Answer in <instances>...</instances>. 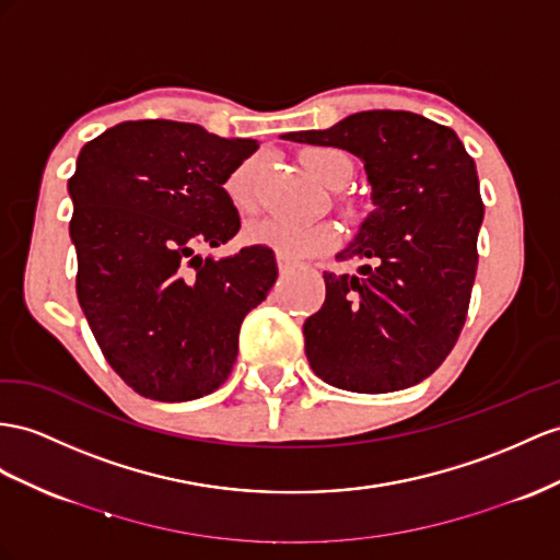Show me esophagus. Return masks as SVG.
Here are the masks:
<instances>
[{
	"mask_svg": "<svg viewBox=\"0 0 560 560\" xmlns=\"http://www.w3.org/2000/svg\"><path fill=\"white\" fill-rule=\"evenodd\" d=\"M277 265H279V275H281V277H289V275H291V271H293V265H289V262H285V260H283V257H279V260H277Z\"/></svg>",
	"mask_w": 560,
	"mask_h": 560,
	"instance_id": "esophagus-1",
	"label": "esophagus"
}]
</instances>
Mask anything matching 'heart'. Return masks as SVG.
Instances as JSON below:
<instances>
[{"instance_id": "1", "label": "heart", "mask_w": 560, "mask_h": 560, "mask_svg": "<svg viewBox=\"0 0 560 560\" xmlns=\"http://www.w3.org/2000/svg\"><path fill=\"white\" fill-rule=\"evenodd\" d=\"M310 175L322 182L326 189H342L352 177V161L346 151L334 147L310 149L303 155ZM257 161L238 165L226 179V194L238 210H253L257 203L255 194ZM246 241L253 246L271 248L285 262H303L307 257L331 250L338 243V232L328 222H291L281 218H265L246 226Z\"/></svg>"}]
</instances>
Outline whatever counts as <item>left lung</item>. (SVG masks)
I'll list each match as a JSON object with an SVG mask.
<instances>
[{
    "instance_id": "1",
    "label": "left lung",
    "mask_w": 560,
    "mask_h": 560,
    "mask_svg": "<svg viewBox=\"0 0 560 560\" xmlns=\"http://www.w3.org/2000/svg\"><path fill=\"white\" fill-rule=\"evenodd\" d=\"M283 139L362 158L374 200L336 255L366 265L360 275L324 271L326 300L303 326L312 371L371 395L421 383L468 314L485 212L476 163L454 130L409 110H362Z\"/></svg>"
}]
</instances>
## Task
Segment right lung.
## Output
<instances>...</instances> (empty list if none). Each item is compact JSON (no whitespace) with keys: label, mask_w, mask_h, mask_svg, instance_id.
Here are the masks:
<instances>
[{"label":"right lung","mask_w":560,"mask_h":560,"mask_svg":"<svg viewBox=\"0 0 560 560\" xmlns=\"http://www.w3.org/2000/svg\"><path fill=\"white\" fill-rule=\"evenodd\" d=\"M257 151L175 120H130L88 141L68 179L78 300L113 371L158 402L218 390L232 374L238 331L279 269L275 250L200 257L234 238L224 191Z\"/></svg>","instance_id":"right-lung-1"}]
</instances>
